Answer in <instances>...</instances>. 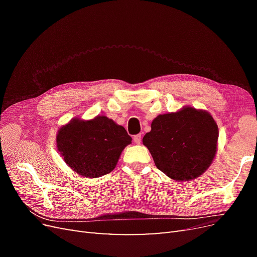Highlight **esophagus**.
I'll return each mask as SVG.
<instances>
[{"instance_id":"1","label":"esophagus","mask_w":257,"mask_h":257,"mask_svg":"<svg viewBox=\"0 0 257 257\" xmlns=\"http://www.w3.org/2000/svg\"><path fill=\"white\" fill-rule=\"evenodd\" d=\"M133 141H134V143H135V144L139 145V144H141V142H142V135H141V134L135 135V136L133 137Z\"/></svg>"}]
</instances>
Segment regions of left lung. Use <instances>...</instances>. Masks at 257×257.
I'll return each instance as SVG.
<instances>
[{"instance_id":"1","label":"left lung","mask_w":257,"mask_h":257,"mask_svg":"<svg viewBox=\"0 0 257 257\" xmlns=\"http://www.w3.org/2000/svg\"><path fill=\"white\" fill-rule=\"evenodd\" d=\"M219 130L211 114L185 107L158 115L144 138L162 173L177 181L203 175L216 153Z\"/></svg>"}]
</instances>
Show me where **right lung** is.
<instances>
[{"label": "right lung", "instance_id": "obj_1", "mask_svg": "<svg viewBox=\"0 0 257 257\" xmlns=\"http://www.w3.org/2000/svg\"><path fill=\"white\" fill-rule=\"evenodd\" d=\"M131 143L126 130L105 115L89 121L73 119L57 135L58 149L66 164L87 178L109 174Z\"/></svg>", "mask_w": 257, "mask_h": 257}]
</instances>
